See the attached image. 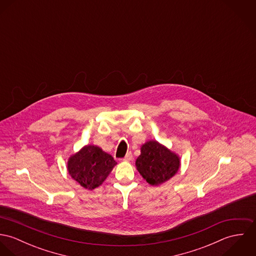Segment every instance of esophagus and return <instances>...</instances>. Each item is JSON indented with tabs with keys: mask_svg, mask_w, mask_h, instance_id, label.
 Here are the masks:
<instances>
[{
	"mask_svg": "<svg viewBox=\"0 0 256 256\" xmlns=\"http://www.w3.org/2000/svg\"><path fill=\"white\" fill-rule=\"evenodd\" d=\"M132 158H133L132 152H127V154H126V156H124V158H123V160H124L125 162H130Z\"/></svg>",
	"mask_w": 256,
	"mask_h": 256,
	"instance_id": "34e87169",
	"label": "esophagus"
}]
</instances>
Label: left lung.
I'll return each instance as SVG.
<instances>
[{"instance_id": "8db88e82", "label": "left lung", "mask_w": 256, "mask_h": 256, "mask_svg": "<svg viewBox=\"0 0 256 256\" xmlns=\"http://www.w3.org/2000/svg\"><path fill=\"white\" fill-rule=\"evenodd\" d=\"M178 156L156 141L146 142L136 160L140 174L152 185H158L172 178L180 168Z\"/></svg>"}]
</instances>
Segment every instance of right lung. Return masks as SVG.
<instances>
[{
    "mask_svg": "<svg viewBox=\"0 0 256 256\" xmlns=\"http://www.w3.org/2000/svg\"><path fill=\"white\" fill-rule=\"evenodd\" d=\"M115 164L114 158L98 146H86L70 158L68 170L76 182L92 190L104 182Z\"/></svg>",
    "mask_w": 256,
    "mask_h": 256,
    "instance_id": "1",
    "label": "right lung"
}]
</instances>
